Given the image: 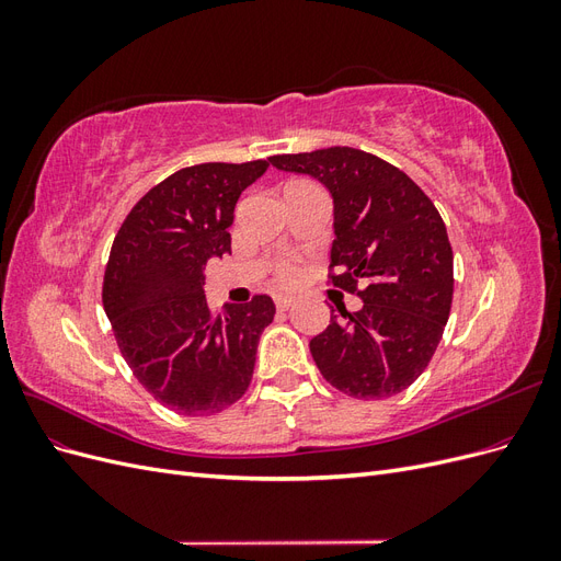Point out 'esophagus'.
Segmentation results:
<instances>
[{
    "mask_svg": "<svg viewBox=\"0 0 561 561\" xmlns=\"http://www.w3.org/2000/svg\"><path fill=\"white\" fill-rule=\"evenodd\" d=\"M293 304H295V301H293L290 297H283V295L276 297V309H278V311H287V309L293 307Z\"/></svg>",
    "mask_w": 561,
    "mask_h": 561,
    "instance_id": "34e87169",
    "label": "esophagus"
}]
</instances>
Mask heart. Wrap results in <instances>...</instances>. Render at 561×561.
Masks as SVG:
<instances>
[{
  "label": "heart",
  "mask_w": 561,
  "mask_h": 561,
  "mask_svg": "<svg viewBox=\"0 0 561 561\" xmlns=\"http://www.w3.org/2000/svg\"><path fill=\"white\" fill-rule=\"evenodd\" d=\"M276 274H278L280 283H293L297 278V268L290 262H280L278 268H276Z\"/></svg>",
  "instance_id": "heart-1"
}]
</instances>
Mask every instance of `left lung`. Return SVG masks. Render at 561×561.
Listing matches in <instances>:
<instances>
[{
	"label": "left lung",
	"instance_id": "1",
	"mask_svg": "<svg viewBox=\"0 0 561 561\" xmlns=\"http://www.w3.org/2000/svg\"><path fill=\"white\" fill-rule=\"evenodd\" d=\"M285 173L311 175L332 196V283L363 309L332 316L311 355L334 388L360 400L398 396L428 367L443 339L454 254L433 201L400 168L353 147L271 157Z\"/></svg>",
	"mask_w": 561,
	"mask_h": 561
}]
</instances>
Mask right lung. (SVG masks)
Wrapping results in <instances>:
<instances>
[{
  "instance_id": "obj_1",
  "label": "right lung",
  "mask_w": 561,
  "mask_h": 561,
  "mask_svg": "<svg viewBox=\"0 0 561 561\" xmlns=\"http://www.w3.org/2000/svg\"><path fill=\"white\" fill-rule=\"evenodd\" d=\"M266 168H182L135 203L114 239L103 304L116 344L135 379L178 414L208 416L239 400L276 316L266 295L215 313L203 293L206 264L231 252L236 201Z\"/></svg>"
}]
</instances>
